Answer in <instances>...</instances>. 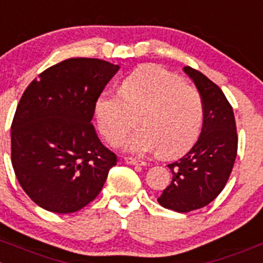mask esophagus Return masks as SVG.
<instances>
[{"label": "esophagus", "mask_w": 263, "mask_h": 263, "mask_svg": "<svg viewBox=\"0 0 263 263\" xmlns=\"http://www.w3.org/2000/svg\"><path fill=\"white\" fill-rule=\"evenodd\" d=\"M124 161H126V163H128V165H135V166L145 165V162L141 161V159L134 158V157H126V158H124Z\"/></svg>", "instance_id": "esophagus-1"}]
</instances>
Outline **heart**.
I'll return each instance as SVG.
<instances>
[{
  "label": "heart",
  "instance_id": "obj_1",
  "mask_svg": "<svg viewBox=\"0 0 263 263\" xmlns=\"http://www.w3.org/2000/svg\"><path fill=\"white\" fill-rule=\"evenodd\" d=\"M98 128L110 145H119L134 126L126 149L143 154L158 151L162 158H175L190 151L200 136L203 102L196 88L156 65L132 71L119 93L102 92L96 100Z\"/></svg>",
  "mask_w": 263,
  "mask_h": 263
}]
</instances>
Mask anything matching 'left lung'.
Listing matches in <instances>:
<instances>
[{
    "label": "left lung",
    "instance_id": "1",
    "mask_svg": "<svg viewBox=\"0 0 263 263\" xmlns=\"http://www.w3.org/2000/svg\"><path fill=\"white\" fill-rule=\"evenodd\" d=\"M203 102L202 131L197 143L179 161L170 163L173 180L158 197L166 209L197 210L212 202L224 188L237 154V132L231 104L224 93L198 70L184 67Z\"/></svg>",
    "mask_w": 263,
    "mask_h": 263
}]
</instances>
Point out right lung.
Masks as SVG:
<instances>
[{
    "mask_svg": "<svg viewBox=\"0 0 263 263\" xmlns=\"http://www.w3.org/2000/svg\"><path fill=\"white\" fill-rule=\"evenodd\" d=\"M119 70L98 58H70L27 87L11 123V163L32 201L53 213H73L101 192L117 154L102 145L95 105Z\"/></svg>",
    "mask_w": 263,
    "mask_h": 263,
    "instance_id": "right-lung-1",
    "label": "right lung"
}]
</instances>
